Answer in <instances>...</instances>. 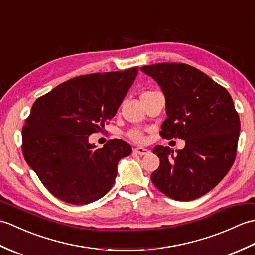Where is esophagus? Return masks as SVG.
Listing matches in <instances>:
<instances>
[{
    "label": "esophagus",
    "instance_id": "obj_1",
    "mask_svg": "<svg viewBox=\"0 0 255 255\" xmlns=\"http://www.w3.org/2000/svg\"><path fill=\"white\" fill-rule=\"evenodd\" d=\"M133 152L138 153L140 155H147L150 153V151L148 149H144V148H134Z\"/></svg>",
    "mask_w": 255,
    "mask_h": 255
}]
</instances>
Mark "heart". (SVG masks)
Here are the masks:
<instances>
[{
  "label": "heart",
  "instance_id": "1",
  "mask_svg": "<svg viewBox=\"0 0 255 255\" xmlns=\"http://www.w3.org/2000/svg\"><path fill=\"white\" fill-rule=\"evenodd\" d=\"M148 93H150V92H144V93H142L141 95L148 94ZM128 137L130 138L132 141L138 142V143H142V142H144V140H145L144 133L141 130H140V129H132V130L128 132Z\"/></svg>",
  "mask_w": 255,
  "mask_h": 255
}]
</instances>
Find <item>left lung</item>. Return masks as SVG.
Listing matches in <instances>:
<instances>
[{"mask_svg": "<svg viewBox=\"0 0 255 255\" xmlns=\"http://www.w3.org/2000/svg\"><path fill=\"white\" fill-rule=\"evenodd\" d=\"M165 96L164 139L185 140L174 151L156 145L160 165L151 174L154 186L181 202L202 197L223 180L234 164L240 118L229 92L207 74L185 63L162 62L140 68Z\"/></svg>", "mask_w": 255, "mask_h": 255, "instance_id": "left-lung-1", "label": "left lung"}]
</instances>
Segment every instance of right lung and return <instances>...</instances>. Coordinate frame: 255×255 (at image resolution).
Returning <instances> with one entry per match:
<instances>
[{"instance_id":"1","label":"right lung","mask_w":255,"mask_h":255,"mask_svg":"<svg viewBox=\"0 0 255 255\" xmlns=\"http://www.w3.org/2000/svg\"><path fill=\"white\" fill-rule=\"evenodd\" d=\"M138 67L68 80L32 104L21 131L24 158L58 199L86 205L115 183L117 164L131 153L121 139L96 149L89 143L115 116L137 77Z\"/></svg>"}]
</instances>
